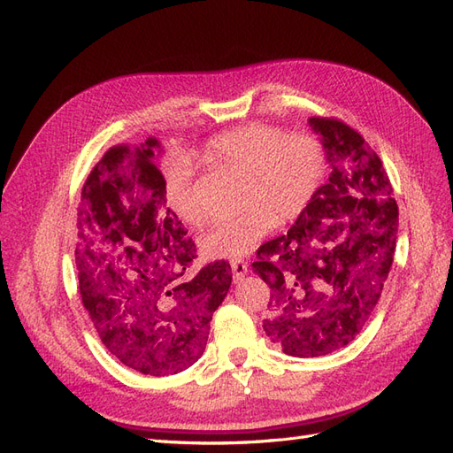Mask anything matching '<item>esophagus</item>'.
<instances>
[{"instance_id": "obj_1", "label": "esophagus", "mask_w": 453, "mask_h": 453, "mask_svg": "<svg viewBox=\"0 0 453 453\" xmlns=\"http://www.w3.org/2000/svg\"><path fill=\"white\" fill-rule=\"evenodd\" d=\"M230 266H232V273H234V280H242L250 270L248 263H243V260H232Z\"/></svg>"}]
</instances>
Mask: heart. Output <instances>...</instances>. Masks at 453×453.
<instances>
[{"label": "heart", "instance_id": "1", "mask_svg": "<svg viewBox=\"0 0 453 453\" xmlns=\"http://www.w3.org/2000/svg\"><path fill=\"white\" fill-rule=\"evenodd\" d=\"M215 170L245 177L242 202L245 213L211 225L200 238L210 260L250 255L281 219H295L318 196L326 160L321 143L306 132L287 134L272 125L242 127L213 138L203 153ZM193 166L173 158L164 168V190L170 210L188 225H202L205 213L190 200Z\"/></svg>", "mask_w": 453, "mask_h": 453}]
</instances>
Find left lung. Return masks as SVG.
<instances>
[{
	"mask_svg": "<svg viewBox=\"0 0 453 453\" xmlns=\"http://www.w3.org/2000/svg\"><path fill=\"white\" fill-rule=\"evenodd\" d=\"M328 183L287 234L260 245L253 272L272 289L263 323L293 357L348 346L376 308L393 265L399 208L380 157L340 120L311 117Z\"/></svg>",
	"mask_w": 453,
	"mask_h": 453,
	"instance_id": "1",
	"label": "left lung"
}]
</instances>
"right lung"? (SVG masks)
<instances>
[{
  "label": "right lung",
  "mask_w": 453,
  "mask_h": 453,
  "mask_svg": "<svg viewBox=\"0 0 453 453\" xmlns=\"http://www.w3.org/2000/svg\"><path fill=\"white\" fill-rule=\"evenodd\" d=\"M160 153L157 138L107 150L83 188L75 250L81 298L104 346L149 376L200 359L232 283L225 260L185 278L196 250L166 208Z\"/></svg>",
  "instance_id": "1"
}]
</instances>
